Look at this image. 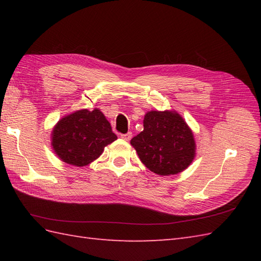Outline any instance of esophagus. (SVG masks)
<instances>
[{
	"instance_id": "obj_1",
	"label": "esophagus",
	"mask_w": 261,
	"mask_h": 261,
	"mask_svg": "<svg viewBox=\"0 0 261 261\" xmlns=\"http://www.w3.org/2000/svg\"><path fill=\"white\" fill-rule=\"evenodd\" d=\"M121 138L125 141H129L131 138H132V134L131 132H127V134H124V135H121Z\"/></svg>"
}]
</instances>
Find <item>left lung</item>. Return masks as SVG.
Wrapping results in <instances>:
<instances>
[{
	"instance_id": "8db88e82",
	"label": "left lung",
	"mask_w": 261,
	"mask_h": 261,
	"mask_svg": "<svg viewBox=\"0 0 261 261\" xmlns=\"http://www.w3.org/2000/svg\"><path fill=\"white\" fill-rule=\"evenodd\" d=\"M130 142L142 164L160 176L181 173L195 157L193 132L175 111H149L143 131Z\"/></svg>"
}]
</instances>
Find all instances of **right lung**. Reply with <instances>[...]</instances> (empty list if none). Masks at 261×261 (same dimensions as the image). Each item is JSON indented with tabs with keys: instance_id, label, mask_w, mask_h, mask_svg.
<instances>
[{
	"instance_id": "add662e5",
	"label": "right lung",
	"mask_w": 261,
	"mask_h": 261,
	"mask_svg": "<svg viewBox=\"0 0 261 261\" xmlns=\"http://www.w3.org/2000/svg\"><path fill=\"white\" fill-rule=\"evenodd\" d=\"M118 137L98 109H86L65 115L51 132L55 153L64 163L83 167L101 156L104 148Z\"/></svg>"
}]
</instances>
